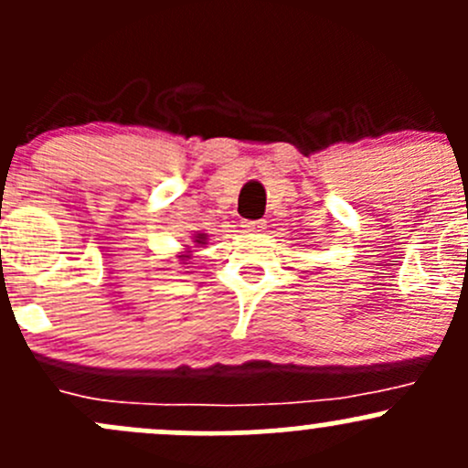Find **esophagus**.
I'll use <instances>...</instances> for the list:
<instances>
[{"label":"esophagus","instance_id":"obj_1","mask_svg":"<svg viewBox=\"0 0 468 468\" xmlns=\"http://www.w3.org/2000/svg\"><path fill=\"white\" fill-rule=\"evenodd\" d=\"M242 229H244V233H262V229H264V221H250V219H247V221H242Z\"/></svg>","mask_w":468,"mask_h":468}]
</instances>
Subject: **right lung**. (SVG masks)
<instances>
[{
  "label": "right lung",
  "mask_w": 468,
  "mask_h": 468,
  "mask_svg": "<svg viewBox=\"0 0 468 468\" xmlns=\"http://www.w3.org/2000/svg\"><path fill=\"white\" fill-rule=\"evenodd\" d=\"M193 242L199 244V247H201V244H206V233H197L195 238H193ZM190 255H193V250H184V253H179V255H176V258L181 260V264H188Z\"/></svg>",
  "instance_id": "add662e5"
}]
</instances>
